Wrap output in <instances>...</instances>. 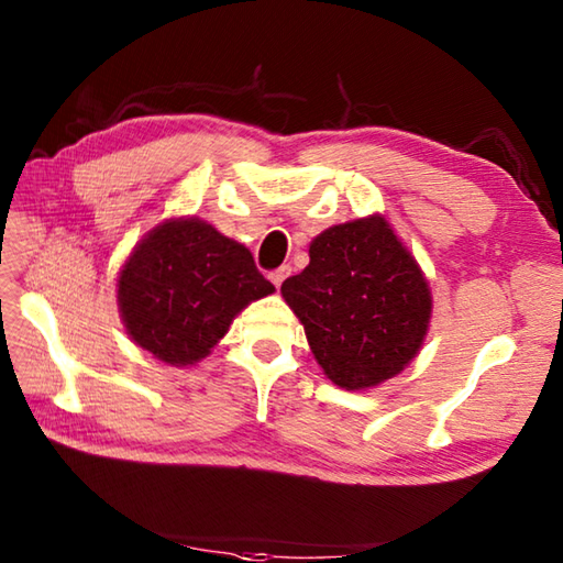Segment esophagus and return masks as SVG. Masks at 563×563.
Instances as JSON below:
<instances>
[{"instance_id":"obj_1","label":"esophagus","mask_w":563,"mask_h":563,"mask_svg":"<svg viewBox=\"0 0 563 563\" xmlns=\"http://www.w3.org/2000/svg\"><path fill=\"white\" fill-rule=\"evenodd\" d=\"M290 273H292V268H290V266H280V268L271 271V273H268V278H271V283L275 285V288H280V285L285 283V278H288Z\"/></svg>"}]
</instances>
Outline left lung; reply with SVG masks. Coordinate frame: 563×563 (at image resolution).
I'll use <instances>...</instances> for the list:
<instances>
[{
  "label": "left lung",
  "mask_w": 563,
  "mask_h": 563,
  "mask_svg": "<svg viewBox=\"0 0 563 563\" xmlns=\"http://www.w3.org/2000/svg\"><path fill=\"white\" fill-rule=\"evenodd\" d=\"M280 292L324 375L349 391L397 377L421 351L433 312L421 266L382 214L321 232L309 266Z\"/></svg>",
  "instance_id": "obj_1"
}]
</instances>
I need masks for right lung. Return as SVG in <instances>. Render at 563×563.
<instances>
[{"instance_id":"1","label":"right lung","mask_w":563,"mask_h":563,"mask_svg":"<svg viewBox=\"0 0 563 563\" xmlns=\"http://www.w3.org/2000/svg\"><path fill=\"white\" fill-rule=\"evenodd\" d=\"M271 292L251 251L200 218L154 227L118 275L128 336L176 367L202 361L234 317Z\"/></svg>"}]
</instances>
